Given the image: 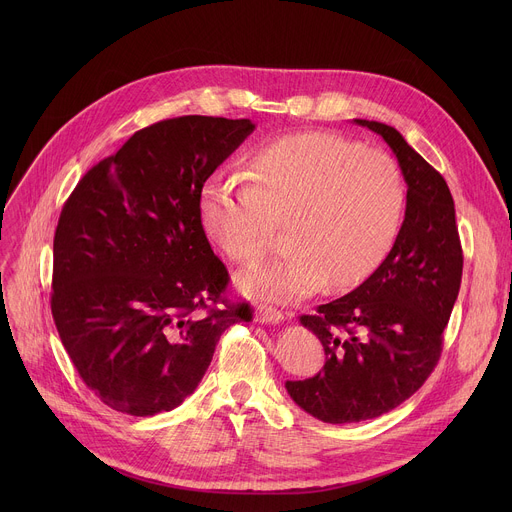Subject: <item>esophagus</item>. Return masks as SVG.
Segmentation results:
<instances>
[{
  "label": "esophagus",
  "instance_id": "1",
  "mask_svg": "<svg viewBox=\"0 0 512 512\" xmlns=\"http://www.w3.org/2000/svg\"><path fill=\"white\" fill-rule=\"evenodd\" d=\"M255 320L257 322H265V324H273V322H281L283 320V312L273 308V306H267V304H259L255 308Z\"/></svg>",
  "mask_w": 512,
  "mask_h": 512
}]
</instances>
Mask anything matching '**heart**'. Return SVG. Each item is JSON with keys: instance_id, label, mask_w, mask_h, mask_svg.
Segmentation results:
<instances>
[{"instance_id": "heart-1", "label": "heart", "mask_w": 512, "mask_h": 512, "mask_svg": "<svg viewBox=\"0 0 512 512\" xmlns=\"http://www.w3.org/2000/svg\"><path fill=\"white\" fill-rule=\"evenodd\" d=\"M245 178L212 176L198 206L208 239L239 263L259 259L285 227L289 251L237 277L253 300L296 304L330 281L352 287L395 245L405 182L385 152L324 131L285 135L261 145Z\"/></svg>"}]
</instances>
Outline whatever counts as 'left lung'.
<instances>
[{"instance_id": "obj_1", "label": "left lung", "mask_w": 512, "mask_h": 512, "mask_svg": "<svg viewBox=\"0 0 512 512\" xmlns=\"http://www.w3.org/2000/svg\"><path fill=\"white\" fill-rule=\"evenodd\" d=\"M385 139L407 184L405 218L379 269L350 294L300 322L322 342L318 375L287 381V395L324 423L375 419L407 401L442 354L462 281L450 188L391 125L354 119Z\"/></svg>"}]
</instances>
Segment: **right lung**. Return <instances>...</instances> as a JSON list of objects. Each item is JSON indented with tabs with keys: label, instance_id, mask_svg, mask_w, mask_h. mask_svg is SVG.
I'll list each match as a JSON object with an SVG mask.
<instances>
[{
	"label": "right lung",
	"instance_id": "obj_1",
	"mask_svg": "<svg viewBox=\"0 0 512 512\" xmlns=\"http://www.w3.org/2000/svg\"><path fill=\"white\" fill-rule=\"evenodd\" d=\"M253 129L251 119L202 115L154 123L93 166L60 212L54 324L85 385L115 411L178 407L221 334L253 318L249 304L211 308L229 271L198 206L204 182Z\"/></svg>",
	"mask_w": 512,
	"mask_h": 512
}]
</instances>
